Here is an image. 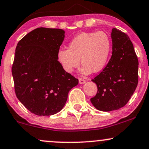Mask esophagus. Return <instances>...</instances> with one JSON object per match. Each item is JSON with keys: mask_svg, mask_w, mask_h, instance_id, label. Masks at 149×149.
I'll return each instance as SVG.
<instances>
[{"mask_svg": "<svg viewBox=\"0 0 149 149\" xmlns=\"http://www.w3.org/2000/svg\"><path fill=\"white\" fill-rule=\"evenodd\" d=\"M78 80H79V83H80V85L84 84V83H85V82H86L84 79H83V78H79V79H78Z\"/></svg>", "mask_w": 149, "mask_h": 149, "instance_id": "obj_1", "label": "esophagus"}]
</instances>
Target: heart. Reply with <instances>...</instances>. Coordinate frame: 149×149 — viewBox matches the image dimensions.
I'll use <instances>...</instances> for the list:
<instances>
[{"instance_id":"b5f03b06","label":"heart","mask_w":149,"mask_h":149,"mask_svg":"<svg viewBox=\"0 0 149 149\" xmlns=\"http://www.w3.org/2000/svg\"><path fill=\"white\" fill-rule=\"evenodd\" d=\"M111 51V40L105 31L82 32L70 41L68 49H59L57 59L66 73H71L83 64V74L102 71Z\"/></svg>"}]
</instances>
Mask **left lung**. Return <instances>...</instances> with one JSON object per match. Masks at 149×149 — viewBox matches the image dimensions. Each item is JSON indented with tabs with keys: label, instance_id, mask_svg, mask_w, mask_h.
<instances>
[{
	"label": "left lung",
	"instance_id": "obj_1",
	"mask_svg": "<svg viewBox=\"0 0 149 149\" xmlns=\"http://www.w3.org/2000/svg\"><path fill=\"white\" fill-rule=\"evenodd\" d=\"M112 56L103 71L92 80L97 93L91 103L102 111H111L123 107L138 84L139 62L134 46L126 33L113 28Z\"/></svg>",
	"mask_w": 149,
	"mask_h": 149
}]
</instances>
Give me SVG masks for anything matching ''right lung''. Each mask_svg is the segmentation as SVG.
Wrapping results in <instances>:
<instances>
[{"label": "right lung", "instance_id": "1", "mask_svg": "<svg viewBox=\"0 0 149 149\" xmlns=\"http://www.w3.org/2000/svg\"><path fill=\"white\" fill-rule=\"evenodd\" d=\"M65 31L37 28L18 42L12 68L17 97L36 115L47 116L59 112L68 94L78 80L63 69L57 53Z\"/></svg>", "mask_w": 149, "mask_h": 149}]
</instances>
